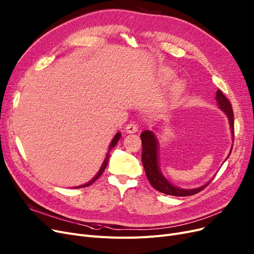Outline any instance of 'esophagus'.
<instances>
[{"instance_id": "1", "label": "esophagus", "mask_w": 254, "mask_h": 254, "mask_svg": "<svg viewBox=\"0 0 254 254\" xmlns=\"http://www.w3.org/2000/svg\"><path fill=\"white\" fill-rule=\"evenodd\" d=\"M126 129H127L128 134H133V133H136V131L139 130V126L136 123H130L127 126Z\"/></svg>"}]
</instances>
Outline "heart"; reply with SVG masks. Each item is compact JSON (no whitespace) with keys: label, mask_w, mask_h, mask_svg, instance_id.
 <instances>
[{"label":"heart","mask_w":254,"mask_h":254,"mask_svg":"<svg viewBox=\"0 0 254 254\" xmlns=\"http://www.w3.org/2000/svg\"><path fill=\"white\" fill-rule=\"evenodd\" d=\"M173 78H174V76H173V73L171 71H166L164 73V79L166 81H171V80H173ZM182 86H183L182 83H176L173 87L174 93H179L182 90Z\"/></svg>","instance_id":"heart-1"}]
</instances>
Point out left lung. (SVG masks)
<instances>
[{"instance_id":"left-lung-1","label":"left lung","mask_w":254,"mask_h":254,"mask_svg":"<svg viewBox=\"0 0 254 254\" xmlns=\"http://www.w3.org/2000/svg\"><path fill=\"white\" fill-rule=\"evenodd\" d=\"M216 100H217L220 108H221L224 111V113L228 116L230 128H231V131H233V135H234V130H235L234 112H233V107H231L230 102L227 100V97L221 92V90L217 91ZM140 137L142 140V164H143V167H144L147 180L149 181L150 185L153 187L154 189L158 190L161 193L167 194V195L184 197V196H191V195L199 193L209 184L208 183V184L200 187V188L192 189V190H184V189L176 188V187L171 185L166 179L164 178L163 174L161 173V171L159 169L158 142H157L156 137H154V135L152 134V131H150V130L142 131Z\"/></svg>"}]
</instances>
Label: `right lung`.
Masks as SVG:
<instances>
[{
    "instance_id": "add662e5",
    "label": "right lung",
    "mask_w": 254,
    "mask_h": 254,
    "mask_svg": "<svg viewBox=\"0 0 254 254\" xmlns=\"http://www.w3.org/2000/svg\"><path fill=\"white\" fill-rule=\"evenodd\" d=\"M119 138H120V133H117V134L115 135V137L113 138V140H112V142H111V144H110L109 151L111 150V149H112V148L117 144V142H118ZM109 159H110V154H109V152H108V153H107V157H106V159H105V161H104V163H103V165H102V167H101L100 171H98V173L94 176V178H93L89 183H87V184L82 185V186H79V187H78V189H79V188H83V187H88V186H90L92 183H94L98 178H100V176L103 174V172L105 171V169H106V167H107V164H108V162H109Z\"/></svg>"
}]
</instances>
